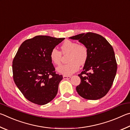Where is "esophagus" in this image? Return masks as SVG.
Returning <instances> with one entry per match:
<instances>
[{
    "label": "esophagus",
    "mask_w": 130,
    "mask_h": 130,
    "mask_svg": "<svg viewBox=\"0 0 130 130\" xmlns=\"http://www.w3.org/2000/svg\"><path fill=\"white\" fill-rule=\"evenodd\" d=\"M70 78H71L70 76H63V78L65 80H68V79H70Z\"/></svg>",
    "instance_id": "esophagus-1"
}]
</instances>
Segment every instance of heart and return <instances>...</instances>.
Returning <instances> with one entry per match:
<instances>
[{"instance_id": "b5f03b06", "label": "heart", "mask_w": 130, "mask_h": 130, "mask_svg": "<svg viewBox=\"0 0 130 130\" xmlns=\"http://www.w3.org/2000/svg\"><path fill=\"white\" fill-rule=\"evenodd\" d=\"M63 54L69 53L67 64L59 66L57 68L58 73L65 76L71 75L79 69V65H83L88 58V50L86 46L77 42L67 40L61 46ZM50 58L54 65L60 64L61 52L56 48L52 49L50 53Z\"/></svg>"}]
</instances>
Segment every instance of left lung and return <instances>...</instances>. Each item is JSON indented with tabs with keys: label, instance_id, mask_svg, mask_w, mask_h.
Returning <instances> with one entry per match:
<instances>
[{
	"label": "left lung",
	"instance_id": "obj_1",
	"mask_svg": "<svg viewBox=\"0 0 130 130\" xmlns=\"http://www.w3.org/2000/svg\"><path fill=\"white\" fill-rule=\"evenodd\" d=\"M69 38L78 40L88 50V58L83 71L78 74L81 83L76 91L85 99H100L109 91L117 71L113 47L103 36L93 32L78 34Z\"/></svg>",
	"mask_w": 130,
	"mask_h": 130
}]
</instances>
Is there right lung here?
Returning a JSON list of instances; mask_svg holds the SVG:
<instances>
[{"instance_id":"right-lung-1","label":"right lung","mask_w":130,"mask_h":130,"mask_svg":"<svg viewBox=\"0 0 130 130\" xmlns=\"http://www.w3.org/2000/svg\"><path fill=\"white\" fill-rule=\"evenodd\" d=\"M64 38L37 36L21 44L12 61L13 78L30 102L45 105L57 94L62 76L56 73L50 53Z\"/></svg>"}]
</instances>
